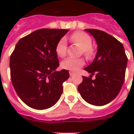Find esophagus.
<instances>
[{
	"instance_id": "1",
	"label": "esophagus",
	"mask_w": 134,
	"mask_h": 134,
	"mask_svg": "<svg viewBox=\"0 0 134 134\" xmlns=\"http://www.w3.org/2000/svg\"><path fill=\"white\" fill-rule=\"evenodd\" d=\"M74 74H75L72 72V71H69V75H70V76H74Z\"/></svg>"
}]
</instances>
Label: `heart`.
<instances>
[{"label":"heart","mask_w":134,"mask_h":134,"mask_svg":"<svg viewBox=\"0 0 134 134\" xmlns=\"http://www.w3.org/2000/svg\"><path fill=\"white\" fill-rule=\"evenodd\" d=\"M73 42L76 43L82 48L83 53L87 56H90L92 50L90 46L92 45V40L90 37L85 32H77L71 35L70 37ZM67 51V41L65 37L61 38L57 43L55 46V52L60 57H64ZM84 60L83 58H68L62 62V67L71 71H77L80 67L84 65Z\"/></svg>","instance_id":"1"}]
</instances>
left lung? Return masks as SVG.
Returning <instances> with one entry per match:
<instances>
[{
  "label": "left lung",
  "instance_id": "8db88e82",
  "mask_svg": "<svg viewBox=\"0 0 134 134\" xmlns=\"http://www.w3.org/2000/svg\"><path fill=\"white\" fill-rule=\"evenodd\" d=\"M93 36L97 51L92 63L85 68L90 78L83 76L78 87L81 97L94 106H104L116 97L122 87L127 57L122 44L112 35L96 29H86ZM94 73L96 79L92 80Z\"/></svg>",
  "mask_w": 134,
  "mask_h": 134
}]
</instances>
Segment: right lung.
<instances>
[{
    "instance_id": "1",
    "label": "right lung",
    "mask_w": 134,
    "mask_h": 134,
    "mask_svg": "<svg viewBox=\"0 0 134 134\" xmlns=\"http://www.w3.org/2000/svg\"><path fill=\"white\" fill-rule=\"evenodd\" d=\"M68 32L44 28L19 40L10 56L11 80L18 96L30 108L47 109L56 104L63 93V83L69 71L59 67L57 43Z\"/></svg>"
}]
</instances>
